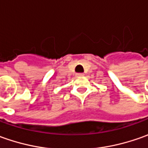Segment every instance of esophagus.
Returning <instances> with one entry per match:
<instances>
[{"instance_id":"obj_1","label":"esophagus","mask_w":148,"mask_h":148,"mask_svg":"<svg viewBox=\"0 0 148 148\" xmlns=\"http://www.w3.org/2000/svg\"><path fill=\"white\" fill-rule=\"evenodd\" d=\"M82 76H84L83 73H77V77H82Z\"/></svg>"}]
</instances>
